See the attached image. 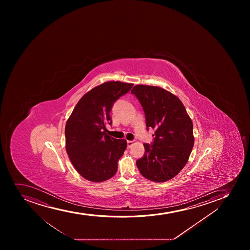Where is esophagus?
Instances as JSON below:
<instances>
[{
  "mask_svg": "<svg viewBox=\"0 0 250 250\" xmlns=\"http://www.w3.org/2000/svg\"><path fill=\"white\" fill-rule=\"evenodd\" d=\"M133 144H134V141H127V146H128L129 148H130Z\"/></svg>",
  "mask_w": 250,
  "mask_h": 250,
  "instance_id": "1",
  "label": "esophagus"
}]
</instances>
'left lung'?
<instances>
[{"instance_id": "8db88e82", "label": "left lung", "mask_w": 250, "mask_h": 250, "mask_svg": "<svg viewBox=\"0 0 250 250\" xmlns=\"http://www.w3.org/2000/svg\"><path fill=\"white\" fill-rule=\"evenodd\" d=\"M146 118V129H155L153 141L136 161L142 175L162 183L175 177L185 166L194 146L193 124L178 97L160 87L138 84L131 90Z\"/></svg>"}]
</instances>
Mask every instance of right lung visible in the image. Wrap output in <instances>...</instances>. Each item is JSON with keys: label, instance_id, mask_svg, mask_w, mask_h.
<instances>
[{"label": "right lung", "instance_id": "1", "mask_svg": "<svg viewBox=\"0 0 250 250\" xmlns=\"http://www.w3.org/2000/svg\"><path fill=\"white\" fill-rule=\"evenodd\" d=\"M132 87L133 84L120 82L95 87L80 99L67 120L66 151L77 172L87 180H107L117 171V161L127 143L106 134V125L112 124L110 111L115 102Z\"/></svg>", "mask_w": 250, "mask_h": 250}]
</instances>
